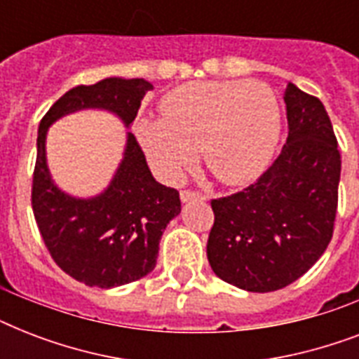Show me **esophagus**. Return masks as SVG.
Instances as JSON below:
<instances>
[{"instance_id": "1", "label": "esophagus", "mask_w": 359, "mask_h": 359, "mask_svg": "<svg viewBox=\"0 0 359 359\" xmlns=\"http://www.w3.org/2000/svg\"><path fill=\"white\" fill-rule=\"evenodd\" d=\"M207 196H203L199 191H190V190H184L180 191V201L182 203H190V201H205Z\"/></svg>"}]
</instances>
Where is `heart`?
<instances>
[{"label":"heart","mask_w":359,"mask_h":359,"mask_svg":"<svg viewBox=\"0 0 359 359\" xmlns=\"http://www.w3.org/2000/svg\"><path fill=\"white\" fill-rule=\"evenodd\" d=\"M162 121L141 119L134 130L156 173L177 182L194 165L197 149L224 184L255 180L272 162L281 132L279 104L266 83L191 81L160 102Z\"/></svg>","instance_id":"b5f03b06"}]
</instances>
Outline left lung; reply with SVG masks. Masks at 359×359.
<instances>
[{"label":"left lung","mask_w":359,"mask_h":359,"mask_svg":"<svg viewBox=\"0 0 359 359\" xmlns=\"http://www.w3.org/2000/svg\"><path fill=\"white\" fill-rule=\"evenodd\" d=\"M283 100L289 137L278 160L255 184L212 201L210 268L250 292L302 278L334 233L341 156L332 121L318 98L290 81Z\"/></svg>","instance_id":"obj_1"}]
</instances>
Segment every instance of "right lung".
<instances>
[{
	"mask_svg": "<svg viewBox=\"0 0 359 359\" xmlns=\"http://www.w3.org/2000/svg\"><path fill=\"white\" fill-rule=\"evenodd\" d=\"M143 78H104L70 89L39 124L31 205L36 225L57 266L80 283L114 289L145 278L156 266L163 231L180 214L179 191L160 184L132 132L109 184L91 197H76L53 180L46 156L48 130L83 109L115 115L130 128L141 100L151 91Z\"/></svg>",
	"mask_w": 359,
	"mask_h": 359,
	"instance_id": "1",
	"label": "right lung"
}]
</instances>
